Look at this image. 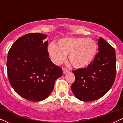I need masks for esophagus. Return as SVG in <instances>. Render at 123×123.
I'll return each instance as SVG.
<instances>
[{"label":"esophagus","instance_id":"obj_1","mask_svg":"<svg viewBox=\"0 0 123 123\" xmlns=\"http://www.w3.org/2000/svg\"><path fill=\"white\" fill-rule=\"evenodd\" d=\"M62 70H63V74H65V73H68L69 72V70H68L67 69L65 68H63Z\"/></svg>","mask_w":123,"mask_h":123}]
</instances>
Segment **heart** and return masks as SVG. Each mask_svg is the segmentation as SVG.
<instances>
[{
    "instance_id": "b5f03b06",
    "label": "heart",
    "mask_w": 123,
    "mask_h": 123,
    "mask_svg": "<svg viewBox=\"0 0 123 123\" xmlns=\"http://www.w3.org/2000/svg\"><path fill=\"white\" fill-rule=\"evenodd\" d=\"M58 45L51 43L48 47L52 61L55 64L60 65L68 55L72 65L78 69L84 68L91 64L98 50L97 43L91 38H63L58 40Z\"/></svg>"
}]
</instances>
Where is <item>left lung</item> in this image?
Here are the masks:
<instances>
[{"label":"left lung","mask_w":123,"mask_h":123,"mask_svg":"<svg viewBox=\"0 0 123 123\" xmlns=\"http://www.w3.org/2000/svg\"><path fill=\"white\" fill-rule=\"evenodd\" d=\"M98 53L92 63L72 71L75 81L72 91L78 99L94 101L105 95L115 81L116 58L115 49L102 37L98 39Z\"/></svg>","instance_id":"1"}]
</instances>
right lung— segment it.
Wrapping results in <instances>:
<instances>
[{
  "mask_svg": "<svg viewBox=\"0 0 123 123\" xmlns=\"http://www.w3.org/2000/svg\"><path fill=\"white\" fill-rule=\"evenodd\" d=\"M47 35L29 33L21 36L9 50L7 61L8 80L22 98L38 102L53 91L55 80L62 75V68L49 57Z\"/></svg>",
  "mask_w": 123,
  "mask_h": 123,
  "instance_id": "1",
  "label": "right lung"
}]
</instances>
